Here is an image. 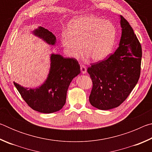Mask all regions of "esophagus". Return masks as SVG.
<instances>
[{
	"label": "esophagus",
	"instance_id": "obj_1",
	"mask_svg": "<svg viewBox=\"0 0 152 152\" xmlns=\"http://www.w3.org/2000/svg\"><path fill=\"white\" fill-rule=\"evenodd\" d=\"M80 70H81V72H82V74H86V72H87L86 66H84V65H81V66H80Z\"/></svg>",
	"mask_w": 152,
	"mask_h": 152
}]
</instances>
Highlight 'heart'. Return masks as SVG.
I'll return each mask as SVG.
<instances>
[{
  "label": "heart",
  "instance_id": "1",
  "mask_svg": "<svg viewBox=\"0 0 152 152\" xmlns=\"http://www.w3.org/2000/svg\"><path fill=\"white\" fill-rule=\"evenodd\" d=\"M117 37L115 25L110 20L84 15L69 23L61 42L67 54L78 59L83 51L94 61L104 60L112 52Z\"/></svg>",
  "mask_w": 152,
  "mask_h": 152
}]
</instances>
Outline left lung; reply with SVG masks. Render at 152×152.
<instances>
[{"mask_svg": "<svg viewBox=\"0 0 152 152\" xmlns=\"http://www.w3.org/2000/svg\"><path fill=\"white\" fill-rule=\"evenodd\" d=\"M121 37L117 50L107 60L87 70L92 79L89 101L100 110L119 107L134 88L140 76L141 46L124 17L120 15Z\"/></svg>", "mask_w": 152, "mask_h": 152, "instance_id": "obj_1", "label": "left lung"}]
</instances>
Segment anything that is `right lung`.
<instances>
[{
	"instance_id": "1",
	"label": "right lung",
	"mask_w": 152,
	"mask_h": 152,
	"mask_svg": "<svg viewBox=\"0 0 152 152\" xmlns=\"http://www.w3.org/2000/svg\"><path fill=\"white\" fill-rule=\"evenodd\" d=\"M32 33L49 45H56V36L45 28L38 27ZM50 62L47 79L40 86L25 88L14 82L15 87L27 104L32 109L43 113H52L62 109L70 82L80 73L79 64L74 58L51 53Z\"/></svg>"
}]
</instances>
